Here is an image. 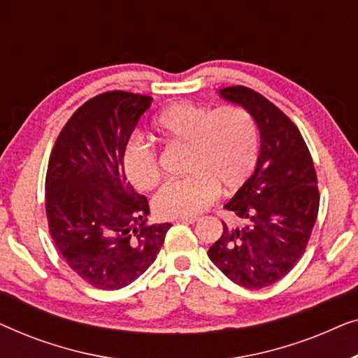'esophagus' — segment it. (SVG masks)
<instances>
[{
    "label": "esophagus",
    "instance_id": "34e87169",
    "mask_svg": "<svg viewBox=\"0 0 358 358\" xmlns=\"http://www.w3.org/2000/svg\"><path fill=\"white\" fill-rule=\"evenodd\" d=\"M178 222H180V223H187V224H194V223H197V222H199V218H197V217H189V218H178Z\"/></svg>",
    "mask_w": 358,
    "mask_h": 358
}]
</instances>
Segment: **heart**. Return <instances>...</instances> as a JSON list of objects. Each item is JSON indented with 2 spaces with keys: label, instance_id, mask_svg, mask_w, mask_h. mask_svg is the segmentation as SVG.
Returning <instances> with one entry per match:
<instances>
[{
  "label": "heart",
  "instance_id": "obj_1",
  "mask_svg": "<svg viewBox=\"0 0 358 358\" xmlns=\"http://www.w3.org/2000/svg\"><path fill=\"white\" fill-rule=\"evenodd\" d=\"M153 129L168 143L189 146L182 179L169 180L156 192L153 208L161 218H189L215 202L220 189L234 192L251 178L259 156V130L254 117L239 106L218 109L178 102L163 109ZM122 169L138 190L153 189L161 178L156 153L140 140L122 150Z\"/></svg>",
  "mask_w": 358,
  "mask_h": 358
}]
</instances>
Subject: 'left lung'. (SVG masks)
I'll list each match as a JSON object with an SVG mask.
<instances>
[{"mask_svg":"<svg viewBox=\"0 0 358 358\" xmlns=\"http://www.w3.org/2000/svg\"><path fill=\"white\" fill-rule=\"evenodd\" d=\"M220 96L254 117L261 150L252 176L224 205L241 224L223 222L208 257L236 285L264 288L295 267L310 241L320 208L315 164L300 130L271 101L246 86Z\"/></svg>","mask_w":358,"mask_h":358,"instance_id":"left-lung-1","label":"left lung"}]
</instances>
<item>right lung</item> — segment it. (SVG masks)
<instances>
[{
  "label": "right lung",
  "mask_w": 358,
  "mask_h": 358,
  "mask_svg": "<svg viewBox=\"0 0 358 358\" xmlns=\"http://www.w3.org/2000/svg\"><path fill=\"white\" fill-rule=\"evenodd\" d=\"M151 101L125 91L92 97L63 127L48 159V231L71 271L101 290L136 280L171 228L146 224L148 200L127 182L120 161Z\"/></svg>",
  "instance_id": "right-lung-1"
}]
</instances>
